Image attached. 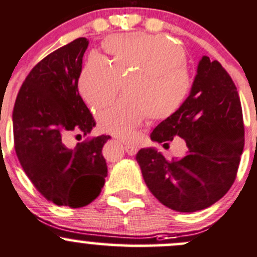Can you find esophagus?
Listing matches in <instances>:
<instances>
[{
	"mask_svg": "<svg viewBox=\"0 0 257 257\" xmlns=\"http://www.w3.org/2000/svg\"><path fill=\"white\" fill-rule=\"evenodd\" d=\"M125 150L130 156H134V155H136L137 151H139V148H137V146H135V145L125 144Z\"/></svg>",
	"mask_w": 257,
	"mask_h": 257,
	"instance_id": "obj_1",
	"label": "esophagus"
}]
</instances>
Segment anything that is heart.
Returning <instances> with one entry per match:
<instances>
[{
	"instance_id": "obj_1",
	"label": "heart",
	"mask_w": 257,
	"mask_h": 257,
	"mask_svg": "<svg viewBox=\"0 0 257 257\" xmlns=\"http://www.w3.org/2000/svg\"><path fill=\"white\" fill-rule=\"evenodd\" d=\"M110 62L101 55L89 58L78 78L84 101L100 107L112 99L121 80L127 96H122L97 113L101 131L130 139L150 115L166 120L176 115L192 91V78L186 69L183 48L165 36L146 33L107 37L102 43Z\"/></svg>"
}]
</instances>
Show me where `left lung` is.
Masks as SVG:
<instances>
[{"label":"left lung","mask_w":257,"mask_h":257,"mask_svg":"<svg viewBox=\"0 0 257 257\" xmlns=\"http://www.w3.org/2000/svg\"><path fill=\"white\" fill-rule=\"evenodd\" d=\"M244 132L234 81L218 60L203 55L186 104L151 134V140L163 146L181 137L187 153L167 161L155 147L141 148L136 161L145 183L163 205L176 211L210 207L234 183Z\"/></svg>","instance_id":"left-lung-1"}]
</instances>
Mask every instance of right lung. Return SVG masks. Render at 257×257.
Returning <instances> with one entry per match:
<instances>
[{"instance_id":"1","label":"right lung","mask_w":257,"mask_h":257,"mask_svg":"<svg viewBox=\"0 0 257 257\" xmlns=\"http://www.w3.org/2000/svg\"><path fill=\"white\" fill-rule=\"evenodd\" d=\"M89 41L78 38L42 59L21 86L12 113L15 150L23 171L57 205L85 207L101 192L107 166L101 135L69 150L68 132H91L95 121L79 95L78 78Z\"/></svg>"}]
</instances>
